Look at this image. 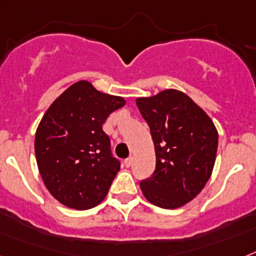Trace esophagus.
Masks as SVG:
<instances>
[{
    "instance_id": "obj_1",
    "label": "esophagus",
    "mask_w": 256,
    "mask_h": 256,
    "mask_svg": "<svg viewBox=\"0 0 256 256\" xmlns=\"http://www.w3.org/2000/svg\"><path fill=\"white\" fill-rule=\"evenodd\" d=\"M124 166H126V168H130V166H132V158H124Z\"/></svg>"
}]
</instances>
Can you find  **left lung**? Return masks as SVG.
Here are the masks:
<instances>
[{
  "instance_id": "1",
  "label": "left lung",
  "mask_w": 256,
  "mask_h": 256,
  "mask_svg": "<svg viewBox=\"0 0 256 256\" xmlns=\"http://www.w3.org/2000/svg\"><path fill=\"white\" fill-rule=\"evenodd\" d=\"M136 106L151 130L156 168L140 182L150 203L180 208L196 196L214 170L218 128L198 104L178 90H164L136 98Z\"/></svg>"
}]
</instances>
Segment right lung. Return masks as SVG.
Segmentation results:
<instances>
[{"label": "right lung", "instance_id": "right-lung-1", "mask_svg": "<svg viewBox=\"0 0 256 256\" xmlns=\"http://www.w3.org/2000/svg\"><path fill=\"white\" fill-rule=\"evenodd\" d=\"M126 100L79 80L62 92L36 128L35 154L45 188L61 204L90 210L100 204L120 170L102 124Z\"/></svg>", "mask_w": 256, "mask_h": 256}]
</instances>
